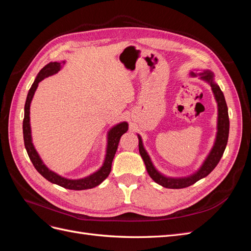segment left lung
I'll return each instance as SVG.
<instances>
[{"mask_svg":"<svg viewBox=\"0 0 251 251\" xmlns=\"http://www.w3.org/2000/svg\"><path fill=\"white\" fill-rule=\"evenodd\" d=\"M191 75L194 77H196L197 75H199L200 79L209 83V86L211 87V90H212V93L215 95L216 101L218 103V125H217L218 131H217L215 144L210 150L208 156L202 163L201 168L196 173L191 175V176H187V177L172 178V177L164 176V175H162L160 172H158L156 170L153 162L151 160L149 154L147 153L146 149L143 148V143H142L140 135H138L139 153L143 159L144 164H146V168L150 175V177L153 179L156 183L160 184L161 186L166 188H184V187L193 185L197 181L206 177L207 175L210 174L212 170L216 168L217 164L220 161V159L222 158L225 148L227 146V140H228V134H229L228 109H227L224 94L221 91V89H220V87L217 85V82L215 81L214 73L209 70H204L199 74L192 72Z\"/></svg>","mask_w":251,"mask_h":251,"instance_id":"left-lung-1","label":"left lung"}]
</instances>
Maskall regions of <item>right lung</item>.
Instances as JSON below:
<instances>
[{
  "label": "right lung",
  "mask_w": 251,
  "mask_h": 251,
  "mask_svg": "<svg viewBox=\"0 0 251 251\" xmlns=\"http://www.w3.org/2000/svg\"><path fill=\"white\" fill-rule=\"evenodd\" d=\"M62 64L64 65L65 62L62 63H49L48 65L45 66L43 69L37 74V76L32 83L31 88H30L25 103V114H24V120H23V135H24V143L25 148L27 151V154L31 160L32 164L34 165L35 170L39 172L42 176L50 181L51 183L57 184L62 187L68 188V189H74V191H82V189H89L93 188L97 185H100L101 182L109 176L112 168V161L113 158L115 156V153L118 148V143L120 140V137L123 136L128 128V125L126 121L120 123L116 126H114L108 133V144H107V151H105V157L104 161L102 163L101 168L96 171L95 173L91 174L90 176L81 178V179H67L65 177L59 176L56 173L50 171L43 160L41 159L40 155L37 154L36 150L34 149V146L32 143L31 138V126H30V103L33 98V95L35 93V90L37 89L40 81H42L44 78H46L51 75L57 73L60 68H62Z\"/></svg>",
  "instance_id": "obj_1"
}]
</instances>
